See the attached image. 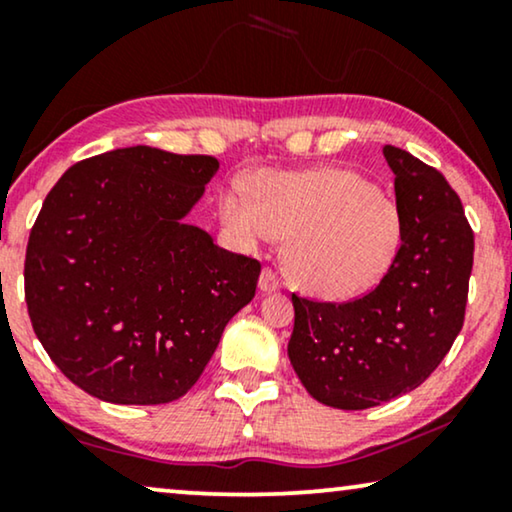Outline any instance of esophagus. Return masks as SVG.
<instances>
[{"label":"esophagus","mask_w":512,"mask_h":512,"mask_svg":"<svg viewBox=\"0 0 512 512\" xmlns=\"http://www.w3.org/2000/svg\"><path fill=\"white\" fill-rule=\"evenodd\" d=\"M258 289H261L263 293L279 291V289H282V279L277 277V272L272 268H265L261 272V279H258Z\"/></svg>","instance_id":"34e87169"}]
</instances>
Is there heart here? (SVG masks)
I'll list each match as a JSON object with an SVG mask.
<instances>
[{"mask_svg":"<svg viewBox=\"0 0 512 512\" xmlns=\"http://www.w3.org/2000/svg\"><path fill=\"white\" fill-rule=\"evenodd\" d=\"M249 190L233 186L221 193L223 226L247 247L289 237L286 270L312 296H363L382 282L401 251V209L359 172H261L251 177Z\"/></svg>","mask_w":512,"mask_h":512,"instance_id":"b5f03b06","label":"heart"}]
</instances>
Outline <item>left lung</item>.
<instances>
[{
    "label": "left lung",
    "mask_w": 512,
    "mask_h": 512,
    "mask_svg": "<svg viewBox=\"0 0 512 512\" xmlns=\"http://www.w3.org/2000/svg\"><path fill=\"white\" fill-rule=\"evenodd\" d=\"M384 158L403 214L394 265L349 303L291 296V366L307 394L340 410H366L417 389L464 326L473 230L459 195L398 146H384Z\"/></svg>",
    "instance_id": "obj_1"
}]
</instances>
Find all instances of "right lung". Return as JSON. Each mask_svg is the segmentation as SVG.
<instances>
[{"label": "right lung", "mask_w": 512, "mask_h": 512, "mask_svg": "<svg viewBox=\"0 0 512 512\" xmlns=\"http://www.w3.org/2000/svg\"><path fill=\"white\" fill-rule=\"evenodd\" d=\"M212 156L130 146L69 167L25 254V303L51 361L118 405L177 401L198 382L261 263L184 219Z\"/></svg>", "instance_id": "add662e5"}]
</instances>
